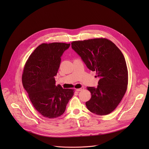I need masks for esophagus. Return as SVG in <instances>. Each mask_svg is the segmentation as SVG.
Returning a JSON list of instances; mask_svg holds the SVG:
<instances>
[{
  "mask_svg": "<svg viewBox=\"0 0 149 149\" xmlns=\"http://www.w3.org/2000/svg\"><path fill=\"white\" fill-rule=\"evenodd\" d=\"M84 89V87H81V88H77V89H76V91H81L83 90Z\"/></svg>",
  "mask_w": 149,
  "mask_h": 149,
  "instance_id": "esophagus-1",
  "label": "esophagus"
}]
</instances>
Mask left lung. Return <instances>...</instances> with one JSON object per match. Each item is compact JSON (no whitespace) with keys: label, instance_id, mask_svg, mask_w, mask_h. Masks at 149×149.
Listing matches in <instances>:
<instances>
[{"label":"left lung","instance_id":"obj_1","mask_svg":"<svg viewBox=\"0 0 149 149\" xmlns=\"http://www.w3.org/2000/svg\"><path fill=\"white\" fill-rule=\"evenodd\" d=\"M71 47L100 78L97 87H87L91 94L86 103L88 110L100 116L111 113L121 101L128 85L123 54L112 41L102 38L73 41Z\"/></svg>","mask_w":149,"mask_h":149}]
</instances>
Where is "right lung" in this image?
<instances>
[{
    "label": "right lung",
    "mask_w": 149,
    "mask_h": 149,
    "mask_svg": "<svg viewBox=\"0 0 149 149\" xmlns=\"http://www.w3.org/2000/svg\"><path fill=\"white\" fill-rule=\"evenodd\" d=\"M70 44L53 42L42 44L29 56L24 68V88L35 109L45 117L55 118L65 112L74 89L55 86L61 56Z\"/></svg>",
    "instance_id": "right-lung-1"
}]
</instances>
